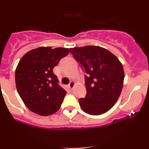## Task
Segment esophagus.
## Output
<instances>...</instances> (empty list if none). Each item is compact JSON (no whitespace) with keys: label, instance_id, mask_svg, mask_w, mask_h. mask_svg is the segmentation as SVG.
Here are the masks:
<instances>
[{"label":"esophagus","instance_id":"esophagus-1","mask_svg":"<svg viewBox=\"0 0 149 149\" xmlns=\"http://www.w3.org/2000/svg\"><path fill=\"white\" fill-rule=\"evenodd\" d=\"M75 86V82L73 81H72L70 82V84H68V87H69V89H72L74 88V86Z\"/></svg>","mask_w":149,"mask_h":149}]
</instances>
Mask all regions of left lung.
<instances>
[{
  "instance_id": "left-lung-1",
  "label": "left lung",
  "mask_w": 149,
  "mask_h": 149,
  "mask_svg": "<svg viewBox=\"0 0 149 149\" xmlns=\"http://www.w3.org/2000/svg\"><path fill=\"white\" fill-rule=\"evenodd\" d=\"M70 53L85 73L86 95L79 99L81 108L90 115H101L119 99L124 84L122 64L110 51L99 46L70 48Z\"/></svg>"
}]
</instances>
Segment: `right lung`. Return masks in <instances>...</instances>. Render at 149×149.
Returning a JSON list of instances; mask_svg holds the SVG:
<instances>
[{"mask_svg": "<svg viewBox=\"0 0 149 149\" xmlns=\"http://www.w3.org/2000/svg\"><path fill=\"white\" fill-rule=\"evenodd\" d=\"M69 53L68 48L39 47L24 55L15 69V85L27 108L46 116L60 109L66 91L58 85L54 67Z\"/></svg>", "mask_w": 149, "mask_h": 149, "instance_id": "obj_1", "label": "right lung"}]
</instances>
